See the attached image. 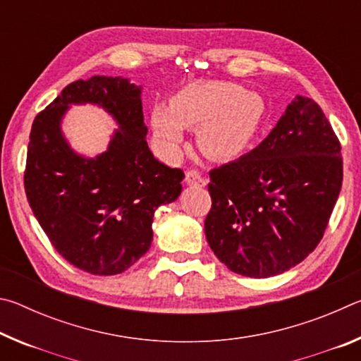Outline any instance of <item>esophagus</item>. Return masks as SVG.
<instances>
[{
  "label": "esophagus",
  "instance_id": "1",
  "mask_svg": "<svg viewBox=\"0 0 361 361\" xmlns=\"http://www.w3.org/2000/svg\"><path fill=\"white\" fill-rule=\"evenodd\" d=\"M186 185H194V186H205L207 185V178L195 169H189L185 176Z\"/></svg>",
  "mask_w": 361,
  "mask_h": 361
}]
</instances>
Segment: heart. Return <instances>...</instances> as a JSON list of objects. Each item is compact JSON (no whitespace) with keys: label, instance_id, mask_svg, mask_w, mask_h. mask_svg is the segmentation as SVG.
<instances>
[{"label":"heart","instance_id":"obj_1","mask_svg":"<svg viewBox=\"0 0 361 361\" xmlns=\"http://www.w3.org/2000/svg\"><path fill=\"white\" fill-rule=\"evenodd\" d=\"M264 118V102L239 84L209 81L183 87L170 102L169 111H152L156 138L175 151L183 142V127L199 129V143L215 159H234L252 143Z\"/></svg>","mask_w":361,"mask_h":361}]
</instances>
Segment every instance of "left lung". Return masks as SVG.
I'll use <instances>...</instances> for the list:
<instances>
[{"label":"left lung","instance_id":"obj_1","mask_svg":"<svg viewBox=\"0 0 361 361\" xmlns=\"http://www.w3.org/2000/svg\"><path fill=\"white\" fill-rule=\"evenodd\" d=\"M341 186L339 140L322 108L298 95L253 151L210 170L207 242L232 272L277 276L319 245Z\"/></svg>","mask_w":361,"mask_h":361}]
</instances>
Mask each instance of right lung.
Segmentation results:
<instances>
[{"instance_id":"1","label":"right lung","mask_w":361,"mask_h":361,"mask_svg":"<svg viewBox=\"0 0 361 361\" xmlns=\"http://www.w3.org/2000/svg\"><path fill=\"white\" fill-rule=\"evenodd\" d=\"M140 94L127 79H79L38 113L30 132L23 185L33 215L54 248L94 276L121 274L142 258L156 209L181 192L183 170L159 162L146 143ZM71 102H95L121 127L95 159L75 155L59 132Z\"/></svg>"}]
</instances>
